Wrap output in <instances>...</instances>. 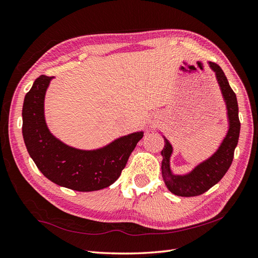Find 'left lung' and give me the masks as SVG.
<instances>
[{"label":"left lung","mask_w":258,"mask_h":258,"mask_svg":"<svg viewBox=\"0 0 258 258\" xmlns=\"http://www.w3.org/2000/svg\"><path fill=\"white\" fill-rule=\"evenodd\" d=\"M208 65L215 73L216 80H217L222 99L225 102L228 130L217 150L210 157L194 166L192 170L183 173V175H178L171 170L170 157L173 153V148L171 143L162 134L165 141L164 149L161 152L163 156L162 176L167 189L178 197H197L210 190L216 183H218L228 171L229 167L231 166L234 150L239 141L241 123L239 120V107L236 95L229 85L222 69L212 61H208Z\"/></svg>","instance_id":"obj_1"}]
</instances>
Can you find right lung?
<instances>
[{
  "instance_id": "right-lung-1",
  "label": "right lung",
  "mask_w": 258,
  "mask_h": 258,
  "mask_svg": "<svg viewBox=\"0 0 258 258\" xmlns=\"http://www.w3.org/2000/svg\"><path fill=\"white\" fill-rule=\"evenodd\" d=\"M53 78L40 76L25 96L23 137L28 153L55 184L80 192L109 186L119 178L144 132H132L94 150L77 149L60 141L48 129L44 115L45 93Z\"/></svg>"
}]
</instances>
